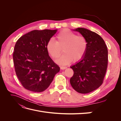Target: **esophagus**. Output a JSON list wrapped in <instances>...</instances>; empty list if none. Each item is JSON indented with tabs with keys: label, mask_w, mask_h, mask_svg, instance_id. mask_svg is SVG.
<instances>
[{
	"label": "esophagus",
	"mask_w": 121,
	"mask_h": 121,
	"mask_svg": "<svg viewBox=\"0 0 121 121\" xmlns=\"http://www.w3.org/2000/svg\"><path fill=\"white\" fill-rule=\"evenodd\" d=\"M60 68L61 69H67V67H65V66H61L60 67Z\"/></svg>",
	"instance_id": "obj_1"
}]
</instances>
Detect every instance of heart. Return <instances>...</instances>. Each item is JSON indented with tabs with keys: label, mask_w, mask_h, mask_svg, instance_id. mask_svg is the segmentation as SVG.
Returning a JSON list of instances; mask_svg holds the SVG:
<instances>
[{
	"label": "heart",
	"mask_w": 121,
	"mask_h": 121,
	"mask_svg": "<svg viewBox=\"0 0 121 121\" xmlns=\"http://www.w3.org/2000/svg\"><path fill=\"white\" fill-rule=\"evenodd\" d=\"M56 41L50 39L47 42V52L53 59L60 56L62 49L64 54L56 62L61 65H66L73 61L74 63L82 60L86 53L88 43L86 38L81 35H77L68 29L60 31L56 37Z\"/></svg>",
	"instance_id": "heart-1"
}]
</instances>
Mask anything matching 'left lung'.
Masks as SVG:
<instances>
[{"instance_id":"obj_1","label":"left lung","mask_w":121,"mask_h":121,"mask_svg":"<svg viewBox=\"0 0 121 121\" xmlns=\"http://www.w3.org/2000/svg\"><path fill=\"white\" fill-rule=\"evenodd\" d=\"M75 31L86 38L88 47L83 59L71 67L74 75L70 83L77 92L88 93L103 83L108 64V48L104 39L96 33L83 28Z\"/></svg>"}]
</instances>
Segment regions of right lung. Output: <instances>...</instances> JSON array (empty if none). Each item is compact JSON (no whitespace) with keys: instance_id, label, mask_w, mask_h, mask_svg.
Returning a JSON list of instances; mask_svg holds the SVG:
<instances>
[{"instance_id":"add662e5","label":"right lung","mask_w":121,"mask_h":121,"mask_svg":"<svg viewBox=\"0 0 121 121\" xmlns=\"http://www.w3.org/2000/svg\"><path fill=\"white\" fill-rule=\"evenodd\" d=\"M57 30H33L21 37L14 46L16 74L28 90L41 92L49 87L60 68L47 52L46 44Z\"/></svg>"}]
</instances>
